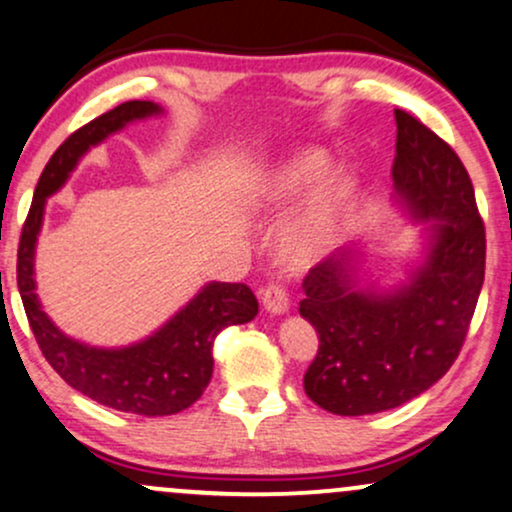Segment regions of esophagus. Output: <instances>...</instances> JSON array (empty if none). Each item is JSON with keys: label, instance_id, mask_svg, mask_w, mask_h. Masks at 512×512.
<instances>
[{"label": "esophagus", "instance_id": "1", "mask_svg": "<svg viewBox=\"0 0 512 512\" xmlns=\"http://www.w3.org/2000/svg\"><path fill=\"white\" fill-rule=\"evenodd\" d=\"M262 305L269 315H286L288 307H291V298L281 283H269L262 288Z\"/></svg>", "mask_w": 512, "mask_h": 512}]
</instances>
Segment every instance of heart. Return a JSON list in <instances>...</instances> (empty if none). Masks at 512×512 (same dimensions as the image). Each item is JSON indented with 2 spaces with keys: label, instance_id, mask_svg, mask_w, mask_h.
Segmentation results:
<instances>
[{
  "label": "heart",
  "instance_id": "1",
  "mask_svg": "<svg viewBox=\"0 0 512 512\" xmlns=\"http://www.w3.org/2000/svg\"><path fill=\"white\" fill-rule=\"evenodd\" d=\"M331 159L324 150L307 147L281 159L252 181L250 200L257 207L281 209L305 195L329 174ZM348 224V188L343 183L319 190L281 224L279 250L293 267L322 262L338 248Z\"/></svg>",
  "mask_w": 512,
  "mask_h": 512
}]
</instances>
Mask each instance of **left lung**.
I'll list each match as a JSON object with an SVG mask.
<instances>
[{
	"label": "left lung",
	"mask_w": 512,
	"mask_h": 512,
	"mask_svg": "<svg viewBox=\"0 0 512 512\" xmlns=\"http://www.w3.org/2000/svg\"><path fill=\"white\" fill-rule=\"evenodd\" d=\"M393 200L422 224V260L384 286L346 248L305 276L300 315L315 326L317 357L305 393L334 415L393 410L451 369L484 283L486 236L463 162L439 135L396 109Z\"/></svg>",
	"instance_id": "obj_1"
}]
</instances>
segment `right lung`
Returning a JSON list of instances; mask_svg holds the SVG:
<instances>
[{
  "label": "right lung",
  "mask_w": 512,
  "mask_h": 512,
  "mask_svg": "<svg viewBox=\"0 0 512 512\" xmlns=\"http://www.w3.org/2000/svg\"><path fill=\"white\" fill-rule=\"evenodd\" d=\"M164 114L155 102L133 100L85 123L54 152L23 224L18 245V293L35 341L66 384L107 408L131 415L162 417L190 408L212 379V343L221 329L245 324L257 315V298L245 283L209 281L169 322L143 341L121 348H97L66 336L35 293V248L45 219L47 197L64 188L90 147L119 133L128 123Z\"/></svg>",
  "instance_id": "right-lung-1"
}]
</instances>
